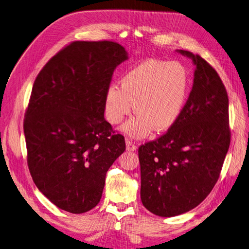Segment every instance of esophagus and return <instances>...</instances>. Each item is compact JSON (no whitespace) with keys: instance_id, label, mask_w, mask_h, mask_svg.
<instances>
[{"instance_id":"1","label":"esophagus","mask_w":249,"mask_h":249,"mask_svg":"<svg viewBox=\"0 0 249 249\" xmlns=\"http://www.w3.org/2000/svg\"><path fill=\"white\" fill-rule=\"evenodd\" d=\"M125 145H126V149L127 150H131V152H134V150H136L137 146L135 145V143L132 142L131 140H126L125 141Z\"/></svg>"}]
</instances>
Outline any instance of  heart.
<instances>
[{
    "label": "heart",
    "instance_id": "heart-1",
    "mask_svg": "<svg viewBox=\"0 0 249 249\" xmlns=\"http://www.w3.org/2000/svg\"><path fill=\"white\" fill-rule=\"evenodd\" d=\"M188 92V76L177 62L149 59L135 66L120 80V88L110 85L105 95V117L113 125L132 110L136 113L123 126L133 138H144L155 130H170L182 114Z\"/></svg>",
    "mask_w": 249,
    "mask_h": 249
}]
</instances>
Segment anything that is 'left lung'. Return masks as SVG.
I'll return each instance as SVG.
<instances>
[{"mask_svg": "<svg viewBox=\"0 0 249 249\" xmlns=\"http://www.w3.org/2000/svg\"><path fill=\"white\" fill-rule=\"evenodd\" d=\"M193 87L170 130L139 146L141 201L149 212L172 217L205 199L219 178L231 143L229 96L219 74L191 52Z\"/></svg>", "mask_w": 249, "mask_h": 249, "instance_id": "8db88e82", "label": "left lung"}]
</instances>
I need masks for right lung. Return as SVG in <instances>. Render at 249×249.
<instances>
[{
  "instance_id": "1",
  "label": "right lung",
  "mask_w": 249,
  "mask_h": 249,
  "mask_svg": "<svg viewBox=\"0 0 249 249\" xmlns=\"http://www.w3.org/2000/svg\"><path fill=\"white\" fill-rule=\"evenodd\" d=\"M126 59L117 42L73 41L33 84L24 119L28 167L39 191L66 212L100 202L106 173L125 150L104 106L113 71Z\"/></svg>"
}]
</instances>
